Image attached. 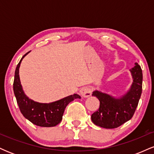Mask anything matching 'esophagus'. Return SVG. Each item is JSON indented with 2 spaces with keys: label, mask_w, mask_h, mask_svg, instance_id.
<instances>
[{
  "label": "esophagus",
  "mask_w": 154,
  "mask_h": 154,
  "mask_svg": "<svg viewBox=\"0 0 154 154\" xmlns=\"http://www.w3.org/2000/svg\"><path fill=\"white\" fill-rule=\"evenodd\" d=\"M79 94L81 96L84 97V98H88L90 97L92 94V91L90 88L88 87H83L79 91Z\"/></svg>",
  "instance_id": "34e87169"
}]
</instances>
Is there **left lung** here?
Instances as JSON below:
<instances>
[{
    "instance_id": "left-lung-1",
    "label": "left lung",
    "mask_w": 154,
    "mask_h": 154,
    "mask_svg": "<svg viewBox=\"0 0 154 154\" xmlns=\"http://www.w3.org/2000/svg\"><path fill=\"white\" fill-rule=\"evenodd\" d=\"M132 83L130 89L119 96L94 91L92 95L100 101L98 111L91 115L93 124L100 128L114 129L121 126L133 116L142 93L143 73L140 66L137 62L130 69Z\"/></svg>"
}]
</instances>
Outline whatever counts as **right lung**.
<instances>
[{
  "label": "right lung",
  "mask_w": 154,
  "mask_h": 154,
  "mask_svg": "<svg viewBox=\"0 0 154 154\" xmlns=\"http://www.w3.org/2000/svg\"><path fill=\"white\" fill-rule=\"evenodd\" d=\"M30 51L22 56L15 70L14 81V93L22 115L37 126L51 128L57 125L62 120L66 106L77 98H81L77 94L69 95L51 103H39L30 99L24 93L19 78V67L22 59Z\"/></svg>",
  "instance_id": "obj_1"
}]
</instances>
